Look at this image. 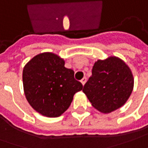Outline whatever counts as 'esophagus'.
Returning a JSON list of instances; mask_svg holds the SVG:
<instances>
[{"instance_id":"34e87169","label":"esophagus","mask_w":148,"mask_h":148,"mask_svg":"<svg viewBox=\"0 0 148 148\" xmlns=\"http://www.w3.org/2000/svg\"><path fill=\"white\" fill-rule=\"evenodd\" d=\"M86 82H87V78H86V77H84V78H82V80H81V82H82V85H84V84L86 83Z\"/></svg>"}]
</instances>
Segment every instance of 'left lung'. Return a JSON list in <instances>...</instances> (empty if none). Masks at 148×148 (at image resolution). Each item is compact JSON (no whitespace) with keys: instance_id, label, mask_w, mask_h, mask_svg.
<instances>
[{"instance_id":"obj_1","label":"left lung","mask_w":148,"mask_h":148,"mask_svg":"<svg viewBox=\"0 0 148 148\" xmlns=\"http://www.w3.org/2000/svg\"><path fill=\"white\" fill-rule=\"evenodd\" d=\"M82 91L98 111L109 113L123 106L131 95L134 78L124 61L116 57L95 61Z\"/></svg>"}]
</instances>
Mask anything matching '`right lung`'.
Masks as SVG:
<instances>
[{"label": "right lung", "instance_id": "obj_1", "mask_svg": "<svg viewBox=\"0 0 148 148\" xmlns=\"http://www.w3.org/2000/svg\"><path fill=\"white\" fill-rule=\"evenodd\" d=\"M74 74V70L66 68L65 61L56 54L36 55L24 66L23 72L28 103L44 116H61L70 107L74 94L82 89Z\"/></svg>", "mask_w": 148, "mask_h": 148}]
</instances>
